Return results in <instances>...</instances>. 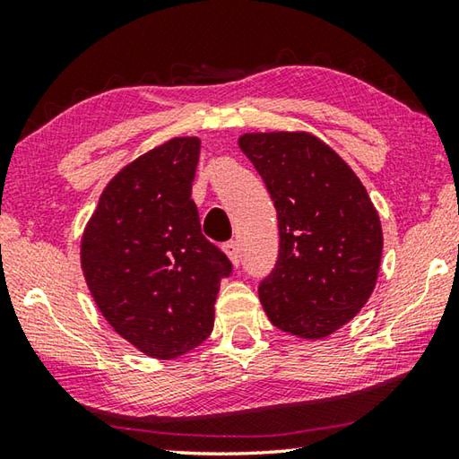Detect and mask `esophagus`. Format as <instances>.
<instances>
[{
	"label": "esophagus",
	"mask_w": 459,
	"mask_h": 459,
	"mask_svg": "<svg viewBox=\"0 0 459 459\" xmlns=\"http://www.w3.org/2000/svg\"><path fill=\"white\" fill-rule=\"evenodd\" d=\"M222 248H224V253L229 255V259L232 261V265L238 267V263H240V248H238L237 240H229V243H224Z\"/></svg>",
	"instance_id": "obj_1"
}]
</instances>
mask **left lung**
<instances>
[{
    "label": "left lung",
    "instance_id": "8db88e82",
    "mask_svg": "<svg viewBox=\"0 0 459 459\" xmlns=\"http://www.w3.org/2000/svg\"><path fill=\"white\" fill-rule=\"evenodd\" d=\"M238 147L273 200L279 255L259 283L271 324L320 340L360 312L375 290L383 230L362 182L340 155L301 131L245 134Z\"/></svg>",
    "mask_w": 459,
    "mask_h": 459
}]
</instances>
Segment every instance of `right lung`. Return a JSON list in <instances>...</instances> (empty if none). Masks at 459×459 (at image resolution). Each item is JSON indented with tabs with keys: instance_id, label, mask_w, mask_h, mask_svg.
<instances>
[{
	"instance_id": "1",
	"label": "right lung",
	"mask_w": 459,
	"mask_h": 459,
	"mask_svg": "<svg viewBox=\"0 0 459 459\" xmlns=\"http://www.w3.org/2000/svg\"><path fill=\"white\" fill-rule=\"evenodd\" d=\"M198 137H174L108 182L84 229L81 263L111 328L153 359L200 346L232 263L200 229L192 182Z\"/></svg>"
}]
</instances>
